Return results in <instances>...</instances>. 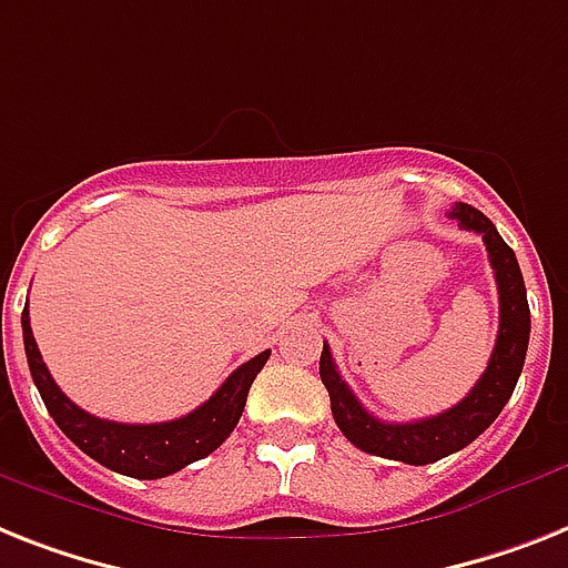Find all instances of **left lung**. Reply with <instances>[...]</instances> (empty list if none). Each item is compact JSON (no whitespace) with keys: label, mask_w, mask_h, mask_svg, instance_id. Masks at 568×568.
<instances>
[{"label":"left lung","mask_w":568,"mask_h":568,"mask_svg":"<svg viewBox=\"0 0 568 568\" xmlns=\"http://www.w3.org/2000/svg\"><path fill=\"white\" fill-rule=\"evenodd\" d=\"M449 217L462 229L481 234L490 266H494L496 290H499V334H496L494 354H490V363L479 383L470 388V395L458 400L453 409L433 415V418L409 420V424H388V420L374 418L372 412L354 397L348 383L336 372V363L325 342L322 359H318V374L331 395V412H334L336 426L354 447L372 453V456L403 464H433L444 456H453L470 442H476L487 426L494 424L523 374L528 334H531V311H528L526 281L519 273L517 255L479 209L456 203Z\"/></svg>","instance_id":"obj_1"}]
</instances>
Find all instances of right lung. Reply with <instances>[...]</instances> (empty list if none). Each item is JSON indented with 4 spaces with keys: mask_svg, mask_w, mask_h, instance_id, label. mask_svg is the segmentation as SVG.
Instances as JSON below:
<instances>
[{
    "mask_svg": "<svg viewBox=\"0 0 568 568\" xmlns=\"http://www.w3.org/2000/svg\"><path fill=\"white\" fill-rule=\"evenodd\" d=\"M22 342H26L28 368H31L37 392L65 438H72L98 464L133 479H162L214 453L241 420L252 379L270 359V351H261L250 363L234 368L226 383L203 406H196L182 418L165 420V424H115V420L89 415L60 392L40 357V348L31 334L28 307L22 311Z\"/></svg>",
    "mask_w": 568,
    "mask_h": 568,
    "instance_id": "1",
    "label": "right lung"
}]
</instances>
